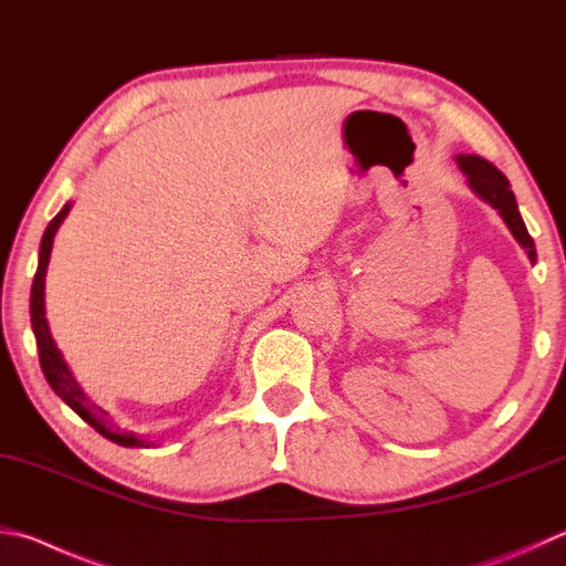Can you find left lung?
<instances>
[{
	"mask_svg": "<svg viewBox=\"0 0 566 566\" xmlns=\"http://www.w3.org/2000/svg\"><path fill=\"white\" fill-rule=\"evenodd\" d=\"M455 163L462 176H465L468 188L478 195L482 202H488L490 208H495L502 222L507 224V230L512 232V238L517 240L522 250L527 252V260L534 264L537 262V250H534V240L530 238V232L525 228V220H522L515 192L510 188V180L502 176V172L480 156H465L460 153L455 156Z\"/></svg>",
	"mask_w": 566,
	"mask_h": 566,
	"instance_id": "1",
	"label": "left lung"
}]
</instances>
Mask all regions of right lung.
I'll return each instance as SVG.
<instances>
[{
    "instance_id": "1",
    "label": "right lung",
    "mask_w": 566,
    "mask_h": 566,
    "mask_svg": "<svg viewBox=\"0 0 566 566\" xmlns=\"http://www.w3.org/2000/svg\"><path fill=\"white\" fill-rule=\"evenodd\" d=\"M71 208H74V202L69 200L64 208L59 210L56 218L49 222V228L44 230V238H41V244H39V266H36L34 284H32V302H29V314H32V328H34V338H36V348H39L41 371H44L51 390H54V394L64 400V403L74 410L76 416L84 418L91 428L98 430L104 438H108L111 443L123 446V448H150V440H146L138 433H126V430H120L111 420L108 410L101 408L96 400L88 398L86 390L81 388V384L76 381L74 371L69 368L64 354L59 352L54 336H51V328L46 322V304H44L46 270H49V256H51V248H54L56 230L61 228V222L66 220Z\"/></svg>"
}]
</instances>
